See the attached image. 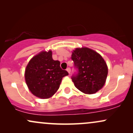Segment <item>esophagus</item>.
I'll return each mask as SVG.
<instances>
[{"label":"esophagus","instance_id":"obj_1","mask_svg":"<svg viewBox=\"0 0 133 133\" xmlns=\"http://www.w3.org/2000/svg\"><path fill=\"white\" fill-rule=\"evenodd\" d=\"M66 71L68 72L69 74H71V68H67Z\"/></svg>","mask_w":133,"mask_h":133}]
</instances>
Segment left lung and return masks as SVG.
I'll return each instance as SVG.
<instances>
[{
  "mask_svg": "<svg viewBox=\"0 0 133 133\" xmlns=\"http://www.w3.org/2000/svg\"><path fill=\"white\" fill-rule=\"evenodd\" d=\"M71 59L77 70L71 77L77 89L85 94H91L103 88L108 69L99 54L88 47L76 48L72 52Z\"/></svg>",
  "mask_w": 133,
  "mask_h": 133,
  "instance_id": "1",
  "label": "left lung"
}]
</instances>
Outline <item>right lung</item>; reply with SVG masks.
<instances>
[{
    "label": "right lung",
    "instance_id": "add662e5",
    "mask_svg": "<svg viewBox=\"0 0 133 133\" xmlns=\"http://www.w3.org/2000/svg\"><path fill=\"white\" fill-rule=\"evenodd\" d=\"M62 70L59 61L53 60L52 51H42L30 59L25 71V79L29 89L41 99L52 96L60 86L62 77L68 75Z\"/></svg>",
    "mask_w": 133,
    "mask_h": 133
}]
</instances>
